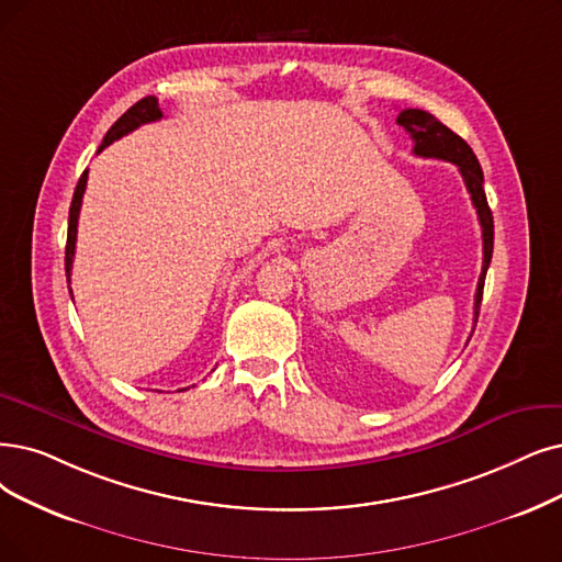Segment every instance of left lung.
<instances>
[{"label":"left lung","mask_w":562,"mask_h":562,"mask_svg":"<svg viewBox=\"0 0 562 562\" xmlns=\"http://www.w3.org/2000/svg\"><path fill=\"white\" fill-rule=\"evenodd\" d=\"M396 122L411 133V138L415 143L413 154L424 156V159H440V161H450L459 168L465 189L470 193V200L477 210V218L482 226V274L477 281V293H475V323L480 316V304H482V290H484V279H486V269L491 262L493 254V216L486 203V193H484V172L477 161V156L470 149V145L457 136L452 128H447L442 122H438L431 112L417 110V108H406L398 112ZM475 331V329H473ZM473 336V334H470Z\"/></svg>","instance_id":"8db88e82"}]
</instances>
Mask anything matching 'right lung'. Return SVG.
<instances>
[{"label": "right lung", "instance_id": "obj_1", "mask_svg": "<svg viewBox=\"0 0 562 562\" xmlns=\"http://www.w3.org/2000/svg\"><path fill=\"white\" fill-rule=\"evenodd\" d=\"M164 112L159 108V99L156 97H145L140 99L136 105H131L124 115L110 126V131L105 133V138L99 147V151L103 147H108L110 143L120 140L126 133L136 131L143 124L156 122L161 120ZM87 187V170L80 175L78 179V187L74 191V200H71V210H69V235H66V258H64V267H66V281L71 283V267H74V254H76V235H78V214H80V205H82V193ZM69 293H71V285H69Z\"/></svg>", "mask_w": 562, "mask_h": 562}]
</instances>
